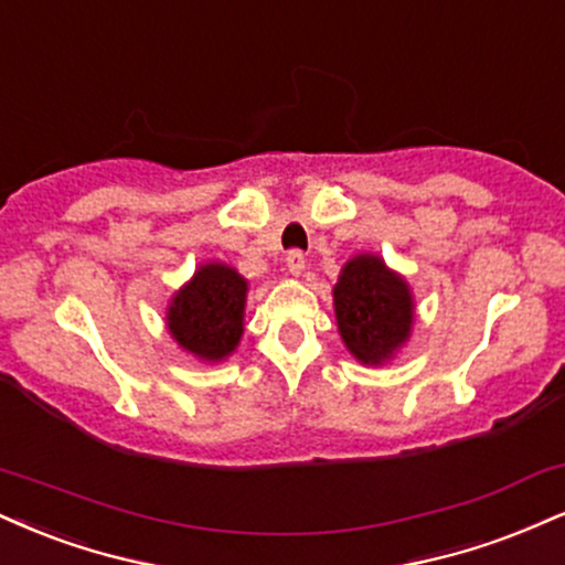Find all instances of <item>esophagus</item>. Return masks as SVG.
I'll return each mask as SVG.
<instances>
[{
	"label": "esophagus",
	"mask_w": 565,
	"mask_h": 565,
	"mask_svg": "<svg viewBox=\"0 0 565 565\" xmlns=\"http://www.w3.org/2000/svg\"><path fill=\"white\" fill-rule=\"evenodd\" d=\"M287 268L291 276H300L305 270V255L300 253V249H289L287 253Z\"/></svg>",
	"instance_id": "1"
}]
</instances>
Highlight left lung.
<instances>
[{
  "mask_svg": "<svg viewBox=\"0 0 565 565\" xmlns=\"http://www.w3.org/2000/svg\"><path fill=\"white\" fill-rule=\"evenodd\" d=\"M334 308L339 334L360 363H384L411 337L407 284L373 255H358L344 265L334 287Z\"/></svg>",
  "mask_w": 565,
  "mask_h": 565,
  "instance_id": "8db88e82",
  "label": "left lung"
}]
</instances>
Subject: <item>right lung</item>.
Returning <instances> with one entry per match:
<instances>
[{
  "instance_id": "add662e5",
  "label": "right lung",
  "mask_w": 565,
  "mask_h": 565,
  "mask_svg": "<svg viewBox=\"0 0 565 565\" xmlns=\"http://www.w3.org/2000/svg\"><path fill=\"white\" fill-rule=\"evenodd\" d=\"M247 281L223 263H207L173 297L168 329L183 350L202 360H223L244 331Z\"/></svg>"
}]
</instances>
